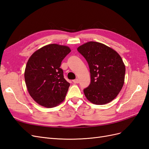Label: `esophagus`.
<instances>
[{
	"mask_svg": "<svg viewBox=\"0 0 149 149\" xmlns=\"http://www.w3.org/2000/svg\"><path fill=\"white\" fill-rule=\"evenodd\" d=\"M73 82L74 83H78L79 82V81L78 79H74V80L73 81Z\"/></svg>",
	"mask_w": 149,
	"mask_h": 149,
	"instance_id": "esophagus-1",
	"label": "esophagus"
}]
</instances>
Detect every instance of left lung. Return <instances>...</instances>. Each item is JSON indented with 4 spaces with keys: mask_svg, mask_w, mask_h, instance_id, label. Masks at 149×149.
Wrapping results in <instances>:
<instances>
[{
    "mask_svg": "<svg viewBox=\"0 0 149 149\" xmlns=\"http://www.w3.org/2000/svg\"><path fill=\"white\" fill-rule=\"evenodd\" d=\"M78 51L87 61L91 83L83 91L88 100L97 105L109 103L123 88L125 67L120 56L104 44L89 42L79 46Z\"/></svg>",
    "mask_w": 149,
    "mask_h": 149,
    "instance_id": "1",
    "label": "left lung"
}]
</instances>
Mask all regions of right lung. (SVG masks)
Listing matches in <instances>:
<instances>
[{
  "mask_svg": "<svg viewBox=\"0 0 149 149\" xmlns=\"http://www.w3.org/2000/svg\"><path fill=\"white\" fill-rule=\"evenodd\" d=\"M70 52L68 47L49 44L30 57L25 70V81L30 95L38 104L51 108L64 101L70 84L64 78L60 66Z\"/></svg>",
  "mask_w": 149,
  "mask_h": 149,
  "instance_id": "add662e5",
  "label": "right lung"
}]
</instances>
